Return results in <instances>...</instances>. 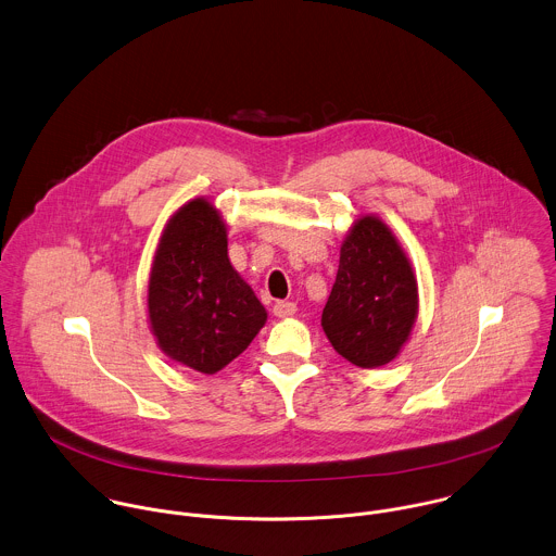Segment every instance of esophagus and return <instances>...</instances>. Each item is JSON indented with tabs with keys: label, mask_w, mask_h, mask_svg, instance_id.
Segmentation results:
<instances>
[{
	"label": "esophagus",
	"mask_w": 556,
	"mask_h": 556,
	"mask_svg": "<svg viewBox=\"0 0 556 556\" xmlns=\"http://www.w3.org/2000/svg\"><path fill=\"white\" fill-rule=\"evenodd\" d=\"M273 314H275L277 318L294 316V314H296V303H292V301H277V303L273 305Z\"/></svg>",
	"instance_id": "1"
}]
</instances>
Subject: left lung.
Returning <instances> with one entry per match:
<instances>
[{"mask_svg":"<svg viewBox=\"0 0 556 556\" xmlns=\"http://www.w3.org/2000/svg\"><path fill=\"white\" fill-rule=\"evenodd\" d=\"M418 316V283L392 231L375 216L355 223L340 249V266L323 329L331 346L359 368L390 364Z\"/></svg>","mask_w":556,"mask_h":556,"instance_id":"8db88e82","label":"left lung"}]
</instances>
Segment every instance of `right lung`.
<instances>
[{
  "mask_svg": "<svg viewBox=\"0 0 556 556\" xmlns=\"http://www.w3.org/2000/svg\"><path fill=\"white\" fill-rule=\"evenodd\" d=\"M149 320L175 362L214 375L233 362L266 323V309L227 257L218 212L194 199L168 220L151 266Z\"/></svg>",
  "mask_w": 556,
  "mask_h": 556,
  "instance_id": "add662e5",
  "label": "right lung"
}]
</instances>
